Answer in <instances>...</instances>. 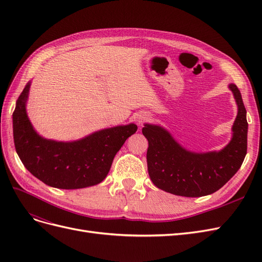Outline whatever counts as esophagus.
<instances>
[{"label":"esophagus","mask_w":262,"mask_h":262,"mask_svg":"<svg viewBox=\"0 0 262 262\" xmlns=\"http://www.w3.org/2000/svg\"><path fill=\"white\" fill-rule=\"evenodd\" d=\"M149 120V116L147 115V114H141L139 117H138V123L140 124V125H142V124H143L144 122H147Z\"/></svg>","instance_id":"obj_1"}]
</instances>
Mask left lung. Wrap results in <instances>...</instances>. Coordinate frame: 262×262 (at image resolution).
<instances>
[{"instance_id":"8db88e82","label":"left lung","mask_w":262,"mask_h":262,"mask_svg":"<svg viewBox=\"0 0 262 262\" xmlns=\"http://www.w3.org/2000/svg\"><path fill=\"white\" fill-rule=\"evenodd\" d=\"M228 87L238 113L231 142L219 152H190L162 126L144 124L142 133L148 141L147 170L157 188L181 196L208 195L223 187L241 168L247 154L248 123L239 90L235 84Z\"/></svg>"}]
</instances>
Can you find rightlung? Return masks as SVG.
Returning a JSON list of instances; mask_svg holds the SVG:
<instances>
[{"label":"right lung","mask_w":262,"mask_h":262,"mask_svg":"<svg viewBox=\"0 0 262 262\" xmlns=\"http://www.w3.org/2000/svg\"><path fill=\"white\" fill-rule=\"evenodd\" d=\"M29 87L30 82L19 95L13 113L14 144L24 166L53 188L81 189L99 184L108 175L118 150L138 126L118 125L73 142L43 139L26 113Z\"/></svg>","instance_id":"add662e5"}]
</instances>
